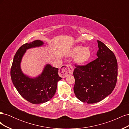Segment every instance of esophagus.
<instances>
[{"mask_svg": "<svg viewBox=\"0 0 129 129\" xmlns=\"http://www.w3.org/2000/svg\"><path fill=\"white\" fill-rule=\"evenodd\" d=\"M74 71L73 67L71 64L63 65L59 71L60 75L63 77H66L69 75L73 74Z\"/></svg>", "mask_w": 129, "mask_h": 129, "instance_id": "34e87169", "label": "esophagus"}]
</instances>
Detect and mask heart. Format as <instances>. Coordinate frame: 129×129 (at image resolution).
Returning <instances> with one entry per match:
<instances>
[{"instance_id": "b5f03b06", "label": "heart", "mask_w": 129, "mask_h": 129, "mask_svg": "<svg viewBox=\"0 0 129 129\" xmlns=\"http://www.w3.org/2000/svg\"><path fill=\"white\" fill-rule=\"evenodd\" d=\"M68 55L69 56H75L76 63L82 64L87 63L91 57V52L89 47H83L81 46H77L70 50Z\"/></svg>"}]
</instances>
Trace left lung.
I'll return each instance as SVG.
<instances>
[{
    "mask_svg": "<svg viewBox=\"0 0 129 129\" xmlns=\"http://www.w3.org/2000/svg\"><path fill=\"white\" fill-rule=\"evenodd\" d=\"M99 50L96 60L85 66H76L74 91L82 102L95 103L114 90L117 80L116 56L102 42L97 40Z\"/></svg>",
    "mask_w": 129,
    "mask_h": 129,
    "instance_id": "left-lung-1",
    "label": "left lung"
}]
</instances>
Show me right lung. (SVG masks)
Here are the masks:
<instances>
[{
	"label": "right lung",
	"instance_id": "add662e5",
	"mask_svg": "<svg viewBox=\"0 0 129 129\" xmlns=\"http://www.w3.org/2000/svg\"><path fill=\"white\" fill-rule=\"evenodd\" d=\"M44 42L36 40L21 46L15 53L11 69V77L14 87L20 95L33 104H40L49 101L55 95L58 76V69L47 64L40 75L30 78L22 73L20 64L22 58L29 48L39 47Z\"/></svg>",
	"mask_w": 129,
	"mask_h": 129
}]
</instances>
